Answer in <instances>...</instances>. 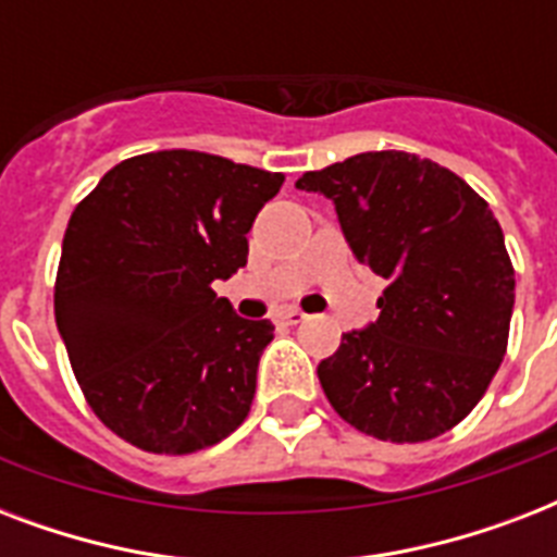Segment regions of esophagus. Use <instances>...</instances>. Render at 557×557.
<instances>
[{
  "mask_svg": "<svg viewBox=\"0 0 557 557\" xmlns=\"http://www.w3.org/2000/svg\"><path fill=\"white\" fill-rule=\"evenodd\" d=\"M306 321V312H300V309H283V312L277 314V323H286V326H297V323Z\"/></svg>",
  "mask_w": 557,
  "mask_h": 557,
  "instance_id": "1",
  "label": "esophagus"
}]
</instances>
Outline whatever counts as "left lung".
<instances>
[{
  "instance_id": "1",
  "label": "left lung",
  "mask_w": 557,
  "mask_h": 557,
  "mask_svg": "<svg viewBox=\"0 0 557 557\" xmlns=\"http://www.w3.org/2000/svg\"><path fill=\"white\" fill-rule=\"evenodd\" d=\"M297 187L335 201L358 262L387 280L379 321L318 364L335 413L381 442H428L459 424L509 347L515 269L488 201L410 152H361Z\"/></svg>"
}]
</instances>
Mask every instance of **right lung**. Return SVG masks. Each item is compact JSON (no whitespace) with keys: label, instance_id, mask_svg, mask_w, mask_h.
<instances>
[{"label":"right lung","instance_id":"1","mask_svg":"<svg viewBox=\"0 0 557 557\" xmlns=\"http://www.w3.org/2000/svg\"><path fill=\"white\" fill-rule=\"evenodd\" d=\"M283 178L161 150L115 164L74 208L57 330L95 416L135 448L182 457L245 422L274 326L236 318L210 283L248 262L245 234Z\"/></svg>","mask_w":557,"mask_h":557}]
</instances>
